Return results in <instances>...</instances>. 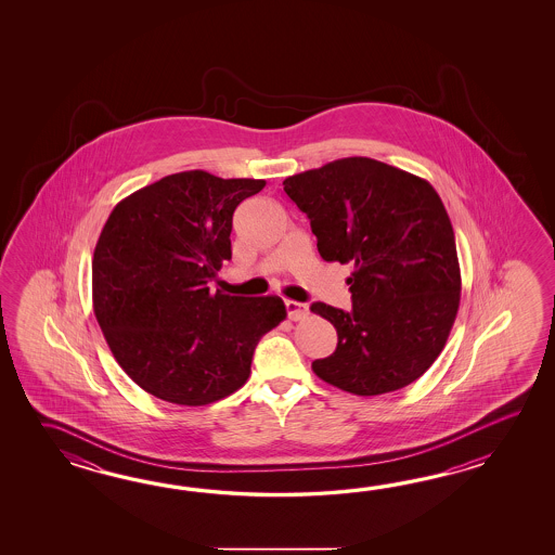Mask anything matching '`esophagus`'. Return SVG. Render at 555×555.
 <instances>
[{"mask_svg":"<svg viewBox=\"0 0 555 555\" xmlns=\"http://www.w3.org/2000/svg\"><path fill=\"white\" fill-rule=\"evenodd\" d=\"M285 309H287V318L292 321H299L309 315V307L306 304L294 301V299H285Z\"/></svg>","mask_w":555,"mask_h":555,"instance_id":"1","label":"esophagus"}]
</instances>
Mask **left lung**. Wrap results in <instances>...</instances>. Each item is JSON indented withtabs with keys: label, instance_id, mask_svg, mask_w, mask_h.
<instances>
[{
	"label": "left lung",
	"instance_id": "1",
	"mask_svg": "<svg viewBox=\"0 0 555 555\" xmlns=\"http://www.w3.org/2000/svg\"><path fill=\"white\" fill-rule=\"evenodd\" d=\"M283 190L307 214L321 258L354 268L351 311L311 306L339 339L335 353L311 363L313 373L359 397L423 377L461 306L454 230L437 190L366 156L285 178Z\"/></svg>",
	"mask_w": 555,
	"mask_h": 555
}]
</instances>
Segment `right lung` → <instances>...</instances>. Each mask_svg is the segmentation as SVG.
<instances>
[{
	"label": "right lung",
	"mask_w": 555,
	"mask_h": 555,
	"mask_svg": "<svg viewBox=\"0 0 555 555\" xmlns=\"http://www.w3.org/2000/svg\"><path fill=\"white\" fill-rule=\"evenodd\" d=\"M266 180L186 170L132 192L93 254V309L118 365L156 399L220 401L249 377L261 337L287 311L278 295L210 294L232 260L237 204Z\"/></svg>",
	"instance_id": "add662e5"
}]
</instances>
